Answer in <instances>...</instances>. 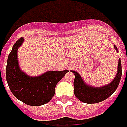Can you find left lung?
I'll return each mask as SVG.
<instances>
[{"label":"left lung","instance_id":"left-lung-1","mask_svg":"<svg viewBox=\"0 0 127 127\" xmlns=\"http://www.w3.org/2000/svg\"><path fill=\"white\" fill-rule=\"evenodd\" d=\"M114 48L116 52H118L116 46H114ZM71 72H73L75 76L74 80V92L75 96L81 102L92 104L105 100L116 90L121 79L122 65L120 59H119L118 70L115 78L111 82L102 87H93L88 85L84 81L79 72L74 70H71Z\"/></svg>","mask_w":127,"mask_h":127}]
</instances>
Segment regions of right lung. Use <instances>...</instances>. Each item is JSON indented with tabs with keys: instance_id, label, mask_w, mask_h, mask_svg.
I'll use <instances>...</instances> for the list:
<instances>
[{
	"instance_id": "obj_1",
	"label": "right lung",
	"mask_w": 127,
	"mask_h": 127,
	"mask_svg": "<svg viewBox=\"0 0 127 127\" xmlns=\"http://www.w3.org/2000/svg\"><path fill=\"white\" fill-rule=\"evenodd\" d=\"M24 41L23 37L17 40L8 56L7 81L11 92L19 100L31 106L43 105L52 99L55 86L69 70L47 71L39 76H29L20 69L18 59V50Z\"/></svg>"
}]
</instances>
